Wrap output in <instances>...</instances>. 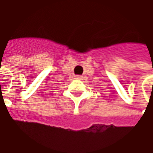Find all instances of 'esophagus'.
<instances>
[{"instance_id":"1","label":"esophagus","mask_w":153,"mask_h":153,"mask_svg":"<svg viewBox=\"0 0 153 153\" xmlns=\"http://www.w3.org/2000/svg\"><path fill=\"white\" fill-rule=\"evenodd\" d=\"M82 78V76H76V79H81Z\"/></svg>"}]
</instances>
